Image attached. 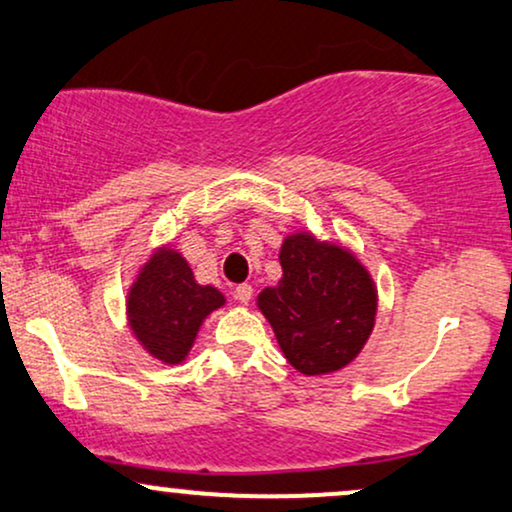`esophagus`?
<instances>
[{
    "mask_svg": "<svg viewBox=\"0 0 512 512\" xmlns=\"http://www.w3.org/2000/svg\"><path fill=\"white\" fill-rule=\"evenodd\" d=\"M251 296H254V289H251V285H239V287H235V299H237L242 306L249 304Z\"/></svg>",
    "mask_w": 512,
    "mask_h": 512,
    "instance_id": "34e87169",
    "label": "esophagus"
}]
</instances>
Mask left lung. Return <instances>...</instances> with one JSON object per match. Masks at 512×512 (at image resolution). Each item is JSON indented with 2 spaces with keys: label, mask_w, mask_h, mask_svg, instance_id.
<instances>
[{
  "label": "left lung",
  "mask_w": 512,
  "mask_h": 512,
  "mask_svg": "<svg viewBox=\"0 0 512 512\" xmlns=\"http://www.w3.org/2000/svg\"><path fill=\"white\" fill-rule=\"evenodd\" d=\"M282 277L256 304L277 344L304 375H327L349 365L368 342L377 315L375 282L339 244L294 232L280 249Z\"/></svg>",
  "instance_id": "obj_1"
}]
</instances>
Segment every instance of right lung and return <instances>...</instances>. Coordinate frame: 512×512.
<instances>
[{
  "label": "right lung",
  "instance_id": "add662e5",
  "mask_svg": "<svg viewBox=\"0 0 512 512\" xmlns=\"http://www.w3.org/2000/svg\"><path fill=\"white\" fill-rule=\"evenodd\" d=\"M225 304L211 285H199L180 251L161 246L128 292V323L149 356L166 365L187 358L204 320Z\"/></svg>",
  "mask_w": 512,
  "mask_h": 512
}]
</instances>
